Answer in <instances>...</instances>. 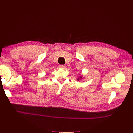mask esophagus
Listing matches in <instances>:
<instances>
[{"mask_svg":"<svg viewBox=\"0 0 133 133\" xmlns=\"http://www.w3.org/2000/svg\"><path fill=\"white\" fill-rule=\"evenodd\" d=\"M59 67L61 68L64 69V68H65V65H59Z\"/></svg>","mask_w":133,"mask_h":133,"instance_id":"34e87169","label":"esophagus"}]
</instances>
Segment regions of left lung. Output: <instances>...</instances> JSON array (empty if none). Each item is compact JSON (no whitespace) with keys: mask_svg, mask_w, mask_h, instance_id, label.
<instances>
[{"mask_svg":"<svg viewBox=\"0 0 133 133\" xmlns=\"http://www.w3.org/2000/svg\"><path fill=\"white\" fill-rule=\"evenodd\" d=\"M78 79V80H79V79Z\"/></svg>","mask_w":133,"mask_h":133,"instance_id":"obj_1","label":"left lung"}]
</instances>
